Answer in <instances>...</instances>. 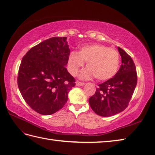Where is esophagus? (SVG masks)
I'll return each mask as SVG.
<instances>
[{
	"label": "esophagus",
	"instance_id": "1",
	"mask_svg": "<svg viewBox=\"0 0 155 155\" xmlns=\"http://www.w3.org/2000/svg\"><path fill=\"white\" fill-rule=\"evenodd\" d=\"M84 84V83H82V82H80L78 81L76 82V85H77V86H83Z\"/></svg>",
	"mask_w": 155,
	"mask_h": 155
}]
</instances>
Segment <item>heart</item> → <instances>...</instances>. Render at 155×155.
I'll return each mask as SVG.
<instances>
[{"label":"heart","instance_id":"obj_1","mask_svg":"<svg viewBox=\"0 0 155 155\" xmlns=\"http://www.w3.org/2000/svg\"><path fill=\"white\" fill-rule=\"evenodd\" d=\"M120 54L114 48L102 44H89L72 51L68 60V68L72 75H77L87 62V68L82 71L80 78L89 79L95 77L98 81H107L114 77L120 66Z\"/></svg>","mask_w":155,"mask_h":155}]
</instances>
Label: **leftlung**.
Returning a JSON list of instances; mask_svg holds the SVG:
<instances>
[{"label": "left lung", "instance_id": "left-lung-1", "mask_svg": "<svg viewBox=\"0 0 155 155\" xmlns=\"http://www.w3.org/2000/svg\"><path fill=\"white\" fill-rule=\"evenodd\" d=\"M122 65L113 78L99 84L95 93L89 99L96 114L110 117L123 111L128 107L137 84V72L132 58L118 47Z\"/></svg>", "mask_w": 155, "mask_h": 155}]
</instances>
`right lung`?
I'll return each mask as SVG.
<instances>
[{
	"label": "right lung",
	"mask_w": 155,
	"mask_h": 155,
	"mask_svg": "<svg viewBox=\"0 0 155 155\" xmlns=\"http://www.w3.org/2000/svg\"><path fill=\"white\" fill-rule=\"evenodd\" d=\"M70 50L66 37H54L31 48L23 57L17 84L33 110L51 115L62 109L75 79L66 68Z\"/></svg>",
	"instance_id": "add662e5"
}]
</instances>
